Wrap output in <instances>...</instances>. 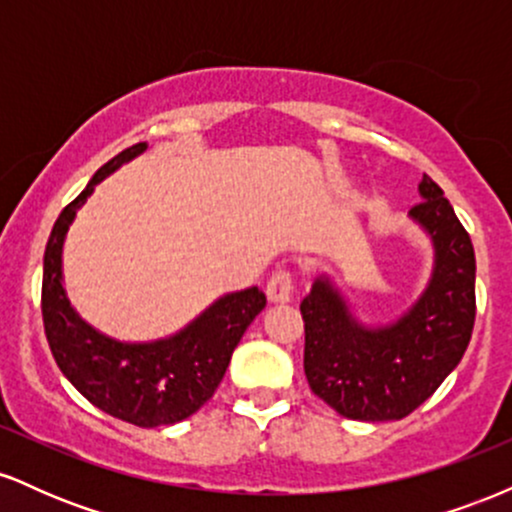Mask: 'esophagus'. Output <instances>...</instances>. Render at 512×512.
Returning <instances> with one entry per match:
<instances>
[{"mask_svg":"<svg viewBox=\"0 0 512 512\" xmlns=\"http://www.w3.org/2000/svg\"><path fill=\"white\" fill-rule=\"evenodd\" d=\"M296 293V279L289 269H276L267 281V298L272 303H289Z\"/></svg>","mask_w":512,"mask_h":512,"instance_id":"obj_1","label":"esophagus"}]
</instances>
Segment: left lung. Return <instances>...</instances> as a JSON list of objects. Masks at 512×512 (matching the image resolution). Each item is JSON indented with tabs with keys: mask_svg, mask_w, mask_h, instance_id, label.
Segmentation results:
<instances>
[{
	"mask_svg": "<svg viewBox=\"0 0 512 512\" xmlns=\"http://www.w3.org/2000/svg\"><path fill=\"white\" fill-rule=\"evenodd\" d=\"M419 190L424 202L411 207V216L431 233L436 269L407 315L390 327L366 330L351 320L327 281H315L301 303L305 378L310 390L346 419H404L438 390L472 339L477 317L472 238L428 175Z\"/></svg>",
	"mask_w": 512,
	"mask_h": 512,
	"instance_id": "8db88e82",
	"label": "left lung"
}]
</instances>
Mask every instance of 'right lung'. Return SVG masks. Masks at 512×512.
<instances>
[{"label":"right lung","instance_id":"add662e5","mask_svg":"<svg viewBox=\"0 0 512 512\" xmlns=\"http://www.w3.org/2000/svg\"><path fill=\"white\" fill-rule=\"evenodd\" d=\"M144 149V142L134 144L110 158L96 170L86 190L62 209L45 248L40 308L50 351L69 383L105 414L154 428L178 424L209 402L231 363L233 349L267 305V298L257 286L223 296L180 334L154 344L113 342L79 320L62 289L67 228L93 187Z\"/></svg>","mask_w":512,"mask_h":512}]
</instances>
